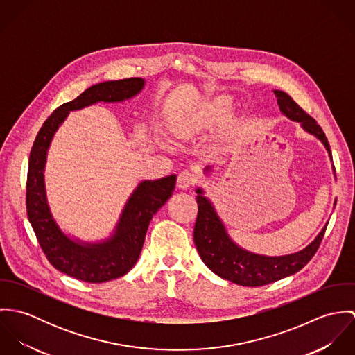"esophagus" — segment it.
<instances>
[{"label": "esophagus", "mask_w": 355, "mask_h": 355, "mask_svg": "<svg viewBox=\"0 0 355 355\" xmlns=\"http://www.w3.org/2000/svg\"><path fill=\"white\" fill-rule=\"evenodd\" d=\"M196 183H197V175L194 172H191V171H187V169L182 171L179 173V176H178V187L179 189L186 190V189L191 187Z\"/></svg>", "instance_id": "1"}]
</instances>
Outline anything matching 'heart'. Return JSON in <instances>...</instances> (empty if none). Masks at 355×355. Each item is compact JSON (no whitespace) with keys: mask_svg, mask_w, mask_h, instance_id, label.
Returning a JSON list of instances; mask_svg holds the SVG:
<instances>
[{"mask_svg":"<svg viewBox=\"0 0 355 355\" xmlns=\"http://www.w3.org/2000/svg\"><path fill=\"white\" fill-rule=\"evenodd\" d=\"M231 109V101L227 97H218L211 102H209L201 112L198 121H197V128H206L210 127L211 124L223 120Z\"/></svg>","mask_w":355,"mask_h":355,"instance_id":"obj_1","label":"heart"}]
</instances>
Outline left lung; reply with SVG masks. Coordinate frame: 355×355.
Returning a JSON list of instances; mask_svg holds the SVG:
<instances>
[{
	"label": "left lung",
	"instance_id": "left-lung-1",
	"mask_svg": "<svg viewBox=\"0 0 355 355\" xmlns=\"http://www.w3.org/2000/svg\"><path fill=\"white\" fill-rule=\"evenodd\" d=\"M277 105L283 116L300 123L307 134L315 137L327 149L332 161V153L325 134L313 117L306 114L302 107L294 101L287 93L273 90ZM214 165L203 168V173L209 178L213 172ZM335 175V166H332ZM198 216L194 227V242L198 254L205 265L216 273L218 277L232 282L243 287H258L265 286L287 276H291L301 270L317 252L325 228L322 227L318 235L302 250L286 255H263L253 253L241 248L230 236L225 224L218 216L214 205L202 187L196 189Z\"/></svg>",
	"mask_w": 355,
	"mask_h": 355
}]
</instances>
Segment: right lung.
<instances>
[{"label": "right lung", "instance_id": "1", "mask_svg": "<svg viewBox=\"0 0 355 355\" xmlns=\"http://www.w3.org/2000/svg\"><path fill=\"white\" fill-rule=\"evenodd\" d=\"M142 78L107 80L85 90L73 101L58 106L40 130L28 159L26 205L28 221L51 265L78 280L103 283L124 276L137 263L153 216L166 202L176 175L142 180L134 189L113 231L100 241H83L65 232L51 213L46 194L45 168L51 141L73 110L98 102L117 103L137 97L145 87Z\"/></svg>", "mask_w": 355, "mask_h": 355}]
</instances>
